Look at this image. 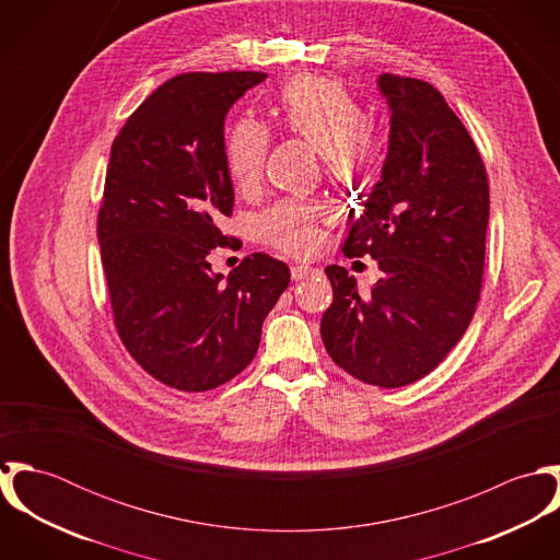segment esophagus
<instances>
[{
	"mask_svg": "<svg viewBox=\"0 0 560 560\" xmlns=\"http://www.w3.org/2000/svg\"><path fill=\"white\" fill-rule=\"evenodd\" d=\"M319 269H315V267H311V265H293L291 267V276H293V280H306V278H311L313 273H317Z\"/></svg>",
	"mask_w": 560,
	"mask_h": 560,
	"instance_id": "34e87169",
	"label": "esophagus"
}]
</instances>
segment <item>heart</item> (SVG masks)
Instances as JSON below:
<instances>
[{
  "instance_id": "b5f03b06",
  "label": "heart",
  "mask_w": 560,
  "mask_h": 560,
  "mask_svg": "<svg viewBox=\"0 0 560 560\" xmlns=\"http://www.w3.org/2000/svg\"><path fill=\"white\" fill-rule=\"evenodd\" d=\"M280 122L287 131L315 144L327 172L342 183L371 172L382 155L377 136L366 129V109L338 81L317 75L291 81L280 96ZM269 147L267 127L254 118H240L229 127L224 161L241 191H252L258 185ZM327 215L329 207L323 202L284 198L260 215L258 233L265 243L304 256L317 249L320 220Z\"/></svg>"
}]
</instances>
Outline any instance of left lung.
I'll return each instance as SVG.
<instances>
[{
	"instance_id": "1",
	"label": "left lung",
	"mask_w": 560,
	"mask_h": 560,
	"mask_svg": "<svg viewBox=\"0 0 560 560\" xmlns=\"http://www.w3.org/2000/svg\"><path fill=\"white\" fill-rule=\"evenodd\" d=\"M390 142L382 180L364 200L342 252L384 271L358 293L345 267L320 319L329 358L355 380L400 388L431 373L475 317L485 267L489 183L479 149L427 81L384 73Z\"/></svg>"
}]
</instances>
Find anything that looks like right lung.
I'll list each match as a JSON object with an SVG mask.
<instances>
[{"mask_svg":"<svg viewBox=\"0 0 560 560\" xmlns=\"http://www.w3.org/2000/svg\"><path fill=\"white\" fill-rule=\"evenodd\" d=\"M256 71L185 73L160 85L112 144L96 237L118 336L133 360L183 393L213 390L252 362L262 320L291 282L269 254L245 256L226 278L235 189L224 161L233 103Z\"/></svg>","mask_w":560,"mask_h":560,"instance_id":"obj_1","label":"right lung"}]
</instances>
